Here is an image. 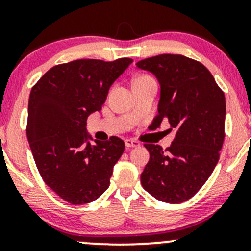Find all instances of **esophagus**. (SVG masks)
<instances>
[{
	"mask_svg": "<svg viewBox=\"0 0 251 251\" xmlns=\"http://www.w3.org/2000/svg\"><path fill=\"white\" fill-rule=\"evenodd\" d=\"M125 142H126V147H128V148H134V147L140 146V142L136 141V140H133V139H126Z\"/></svg>",
	"mask_w": 251,
	"mask_h": 251,
	"instance_id": "34e87169",
	"label": "esophagus"
}]
</instances>
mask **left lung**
<instances>
[{"instance_id":"1","label":"left lung","mask_w":251,"mask_h":251,"mask_svg":"<svg viewBox=\"0 0 251 251\" xmlns=\"http://www.w3.org/2000/svg\"><path fill=\"white\" fill-rule=\"evenodd\" d=\"M136 67L152 73L160 85L152 126L159 128L168 121L176 133L165 151L159 145H145L150 160L141 184L159 201L180 203L200 190L219 160L225 96L211 72L185 56L164 53L137 62Z\"/></svg>"}]
</instances>
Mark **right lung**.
<instances>
[{"label":"right lung","instance_id":"right-lung-1","mask_svg":"<svg viewBox=\"0 0 251 251\" xmlns=\"http://www.w3.org/2000/svg\"><path fill=\"white\" fill-rule=\"evenodd\" d=\"M131 62L72 61L52 67L32 87L26 129L29 147L43 180L69 203L92 202L109 188L125 142L117 136L93 140L86 125Z\"/></svg>","mask_w":251,"mask_h":251}]
</instances>
